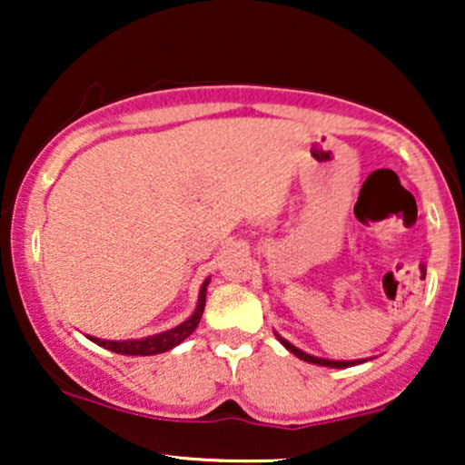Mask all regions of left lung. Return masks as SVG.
I'll list each match as a JSON object with an SVG mask.
<instances>
[{"instance_id": "8db88e82", "label": "left lung", "mask_w": 465, "mask_h": 465, "mask_svg": "<svg viewBox=\"0 0 465 465\" xmlns=\"http://www.w3.org/2000/svg\"><path fill=\"white\" fill-rule=\"evenodd\" d=\"M277 334V332H275ZM277 339H280V343L284 345L288 351H292V354L297 356V359L306 361V362H314V365H323V367H334V370H343V367H351V365H359L362 361H330V359H319V356H312V354H306V351H302L300 348H295L292 343H288L286 339H282L280 334H277Z\"/></svg>"}]
</instances>
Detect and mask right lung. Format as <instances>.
Here are the masks:
<instances>
[{
    "instance_id": "1",
    "label": "right lung",
    "mask_w": 465,
    "mask_h": 465,
    "mask_svg": "<svg viewBox=\"0 0 465 465\" xmlns=\"http://www.w3.org/2000/svg\"><path fill=\"white\" fill-rule=\"evenodd\" d=\"M207 284H210V277L203 282L201 292H199V303H196V311L192 312L190 319H185L183 323H179L177 328L165 330V332L146 336V339H129V341H104V339H95V336H89L94 343H98L100 348L115 351V354H124V356H153V354H162V351H168L173 348H177L181 341H185L188 336L194 332L196 325H199L203 311H205V295H207Z\"/></svg>"
}]
</instances>
